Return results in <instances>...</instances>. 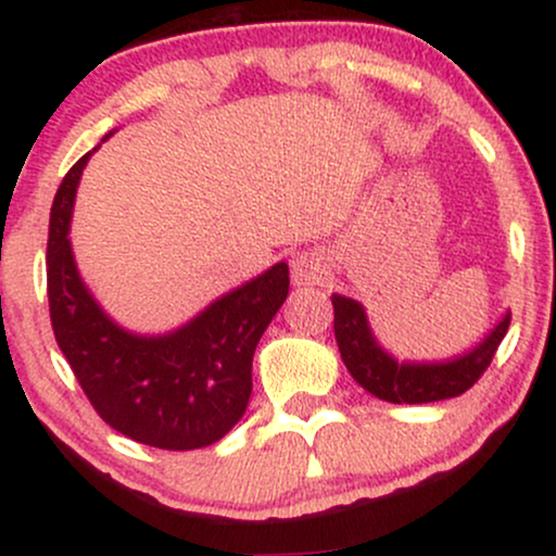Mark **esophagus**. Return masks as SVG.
Instances as JSON below:
<instances>
[{"mask_svg":"<svg viewBox=\"0 0 556 556\" xmlns=\"http://www.w3.org/2000/svg\"><path fill=\"white\" fill-rule=\"evenodd\" d=\"M292 269V285L295 287H316L327 279L329 266L318 253H298L290 264Z\"/></svg>","mask_w":556,"mask_h":556,"instance_id":"obj_1","label":"esophagus"}]
</instances>
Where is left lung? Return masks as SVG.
<instances>
[{
	"instance_id": "left-lung-1",
	"label": "left lung",
	"mask_w": 556,
	"mask_h": 556,
	"mask_svg": "<svg viewBox=\"0 0 556 556\" xmlns=\"http://www.w3.org/2000/svg\"><path fill=\"white\" fill-rule=\"evenodd\" d=\"M334 305V337L342 363L358 384L374 397L394 405H420V402L450 400L468 392L486 371L496 348L509 327L504 314L494 329L476 348L446 361H397L381 348L368 324L366 308L353 298L331 295Z\"/></svg>"
}]
</instances>
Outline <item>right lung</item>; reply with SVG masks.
<instances>
[{"instance_id":"1","label":"right lung","mask_w":556,"mask_h":556,"mask_svg":"<svg viewBox=\"0 0 556 556\" xmlns=\"http://www.w3.org/2000/svg\"><path fill=\"white\" fill-rule=\"evenodd\" d=\"M93 151L67 172L49 216L47 290L56 344L114 431L159 450H201L219 442L245 413L253 353L290 292V269L279 261L167 334L119 327L83 282L67 238Z\"/></svg>"}]
</instances>
